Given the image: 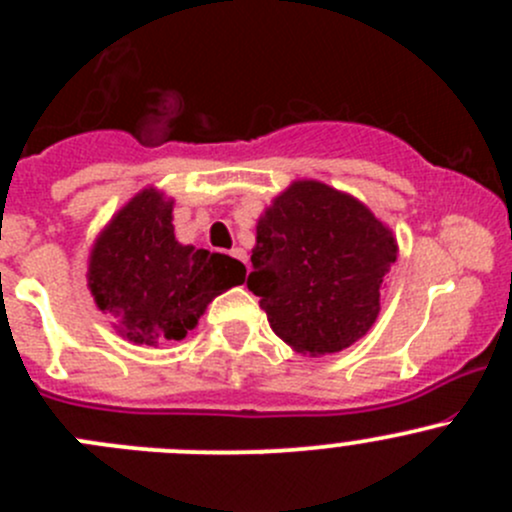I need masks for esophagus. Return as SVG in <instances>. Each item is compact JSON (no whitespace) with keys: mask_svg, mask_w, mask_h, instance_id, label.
Segmentation results:
<instances>
[{"mask_svg":"<svg viewBox=\"0 0 512 512\" xmlns=\"http://www.w3.org/2000/svg\"><path fill=\"white\" fill-rule=\"evenodd\" d=\"M230 255L235 257V260H240L242 265H247V252L242 250V247H232V250H230Z\"/></svg>","mask_w":512,"mask_h":512,"instance_id":"obj_1","label":"esophagus"}]
</instances>
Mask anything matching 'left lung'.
<instances>
[{
	"label": "left lung",
	"mask_w": 512,
	"mask_h": 512,
	"mask_svg": "<svg viewBox=\"0 0 512 512\" xmlns=\"http://www.w3.org/2000/svg\"><path fill=\"white\" fill-rule=\"evenodd\" d=\"M247 287L294 352L334 354L369 332L396 240L366 205L297 180L257 223Z\"/></svg>",
	"instance_id": "left-lung-1"
}]
</instances>
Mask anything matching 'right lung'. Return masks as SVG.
Returning a JSON list of instances; mask_svg holds the SVG:
<instances>
[{"mask_svg": "<svg viewBox=\"0 0 512 512\" xmlns=\"http://www.w3.org/2000/svg\"><path fill=\"white\" fill-rule=\"evenodd\" d=\"M245 282V265L220 252L180 245L173 200L138 193L96 240L89 287L98 309L136 344L180 342L225 289Z\"/></svg>", "mask_w": 512, "mask_h": 512, "instance_id": "add662e5", "label": "right lung"}]
</instances>
